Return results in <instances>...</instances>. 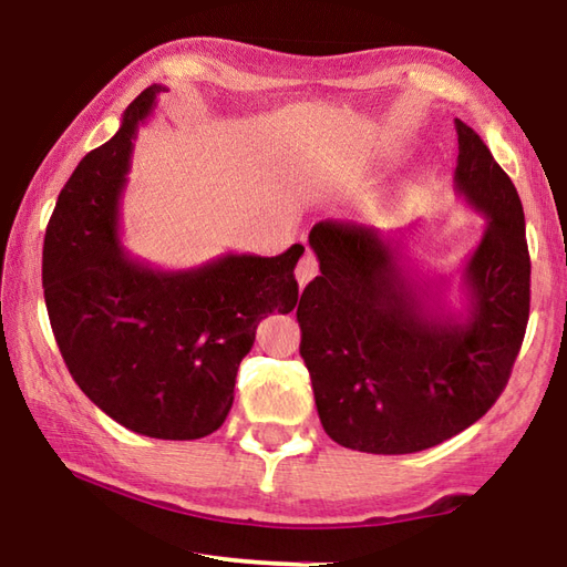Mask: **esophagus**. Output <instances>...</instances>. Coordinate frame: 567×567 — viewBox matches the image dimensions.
Segmentation results:
<instances>
[{
	"mask_svg": "<svg viewBox=\"0 0 567 567\" xmlns=\"http://www.w3.org/2000/svg\"><path fill=\"white\" fill-rule=\"evenodd\" d=\"M318 275V260H315L312 252H305L302 260L297 262V270H295V277H297V285L305 287L307 282L312 280V277Z\"/></svg>",
	"mask_w": 567,
	"mask_h": 567,
	"instance_id": "1",
	"label": "esophagus"
}]
</instances>
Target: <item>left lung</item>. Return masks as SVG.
I'll use <instances>...</instances> for the list:
<instances>
[{
  "label": "left lung",
  "instance_id": "1",
  "mask_svg": "<svg viewBox=\"0 0 567 567\" xmlns=\"http://www.w3.org/2000/svg\"><path fill=\"white\" fill-rule=\"evenodd\" d=\"M455 189L485 219L453 277L422 275L402 237L354 223H318L320 275L297 305L300 354L334 443L408 455L445 443L495 405L530 315V255L517 189L485 142L455 120ZM410 235V233H408Z\"/></svg>",
  "mask_w": 567,
  "mask_h": 567
}]
</instances>
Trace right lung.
Segmentation results:
<instances>
[{
    "label": "right lung",
    "instance_id": "1",
    "mask_svg": "<svg viewBox=\"0 0 567 567\" xmlns=\"http://www.w3.org/2000/svg\"><path fill=\"white\" fill-rule=\"evenodd\" d=\"M152 84L122 114L60 192L44 235L42 287L54 340L76 385L132 433L197 440L223 425L235 378L267 315L297 305L295 265L219 255L189 270H159L120 239V199L140 124L157 107Z\"/></svg>",
    "mask_w": 567,
    "mask_h": 567
}]
</instances>
